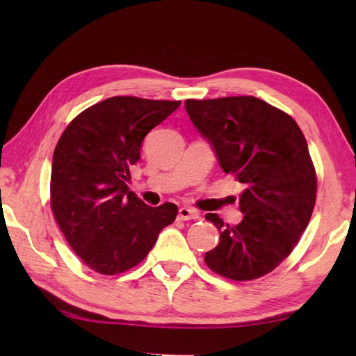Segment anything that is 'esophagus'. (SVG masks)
Masks as SVG:
<instances>
[{
    "label": "esophagus",
    "mask_w": 356,
    "mask_h": 356,
    "mask_svg": "<svg viewBox=\"0 0 356 356\" xmlns=\"http://www.w3.org/2000/svg\"><path fill=\"white\" fill-rule=\"evenodd\" d=\"M200 216L197 211H194L188 207H182L179 209V218L180 220H197Z\"/></svg>",
    "instance_id": "esophagus-1"
}]
</instances>
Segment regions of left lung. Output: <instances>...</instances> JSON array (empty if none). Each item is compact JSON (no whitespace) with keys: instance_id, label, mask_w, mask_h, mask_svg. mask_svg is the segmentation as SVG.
<instances>
[{"instance_id":"left-lung-1","label":"left lung","mask_w":356,"mask_h":356,"mask_svg":"<svg viewBox=\"0 0 356 356\" xmlns=\"http://www.w3.org/2000/svg\"><path fill=\"white\" fill-rule=\"evenodd\" d=\"M185 110L220 168L243 185L238 225L207 214L220 241L205 263L237 282L269 274L298 243L315 207L316 176L303 133L289 115L254 96L186 99Z\"/></svg>"}]
</instances>
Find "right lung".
Returning <instances> with one entry per match:
<instances>
[{
	"instance_id": "right-lung-1",
	"label": "right lung",
	"mask_w": 356,
	"mask_h": 356,
	"mask_svg": "<svg viewBox=\"0 0 356 356\" xmlns=\"http://www.w3.org/2000/svg\"><path fill=\"white\" fill-rule=\"evenodd\" d=\"M179 105L108 97L74 118L59 139L51 162V211L73 251L95 272L131 269L176 220L174 203L145 205L128 182L143 138Z\"/></svg>"
}]
</instances>
